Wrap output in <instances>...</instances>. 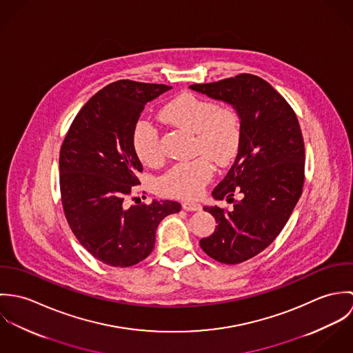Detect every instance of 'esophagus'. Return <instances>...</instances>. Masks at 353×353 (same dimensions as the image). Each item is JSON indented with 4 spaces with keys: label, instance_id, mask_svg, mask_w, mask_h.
<instances>
[{
    "label": "esophagus",
    "instance_id": "34e87169",
    "mask_svg": "<svg viewBox=\"0 0 353 353\" xmlns=\"http://www.w3.org/2000/svg\"><path fill=\"white\" fill-rule=\"evenodd\" d=\"M182 208L188 212H197V210H201V205L197 203V202H189L185 201L182 203Z\"/></svg>",
    "mask_w": 353,
    "mask_h": 353
}]
</instances>
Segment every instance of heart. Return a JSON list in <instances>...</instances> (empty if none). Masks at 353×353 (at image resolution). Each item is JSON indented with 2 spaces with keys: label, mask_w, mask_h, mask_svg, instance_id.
<instances>
[{
  "label": "heart",
  "mask_w": 353,
  "mask_h": 353,
  "mask_svg": "<svg viewBox=\"0 0 353 353\" xmlns=\"http://www.w3.org/2000/svg\"><path fill=\"white\" fill-rule=\"evenodd\" d=\"M160 118L194 134V160L175 164L160 179L159 190L170 197L197 199L213 176V163L230 165L242 144V125L238 112L231 107L185 92L168 101L160 110ZM132 144L137 157L148 164L163 161L159 133L148 121H139L132 133Z\"/></svg>",
  "instance_id": "heart-1"
}]
</instances>
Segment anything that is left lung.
Instances as JSON below:
<instances>
[{
  "label": "left lung",
  "instance_id": "8db88e82",
  "mask_svg": "<svg viewBox=\"0 0 353 353\" xmlns=\"http://www.w3.org/2000/svg\"><path fill=\"white\" fill-rule=\"evenodd\" d=\"M190 88L232 104L241 118V150L213 197L234 202L238 190L243 199L232 210L203 208L217 225L200 241L202 250L214 261L241 263L279 236L302 196L305 154L301 125L290 103L254 74L242 73Z\"/></svg>",
  "mask_w": 353,
  "mask_h": 353
}]
</instances>
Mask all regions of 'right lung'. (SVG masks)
Masks as SVG:
<instances>
[{"label": "right lung", "mask_w": 353, "mask_h": 353, "mask_svg": "<svg viewBox=\"0 0 353 353\" xmlns=\"http://www.w3.org/2000/svg\"><path fill=\"white\" fill-rule=\"evenodd\" d=\"M164 84L119 80L105 85L74 117L59 151L61 201L68 224L97 259L129 268L154 246L159 223L181 210L176 201L126 206L143 164L132 144L133 128Z\"/></svg>", "instance_id": "obj_1"}]
</instances>
